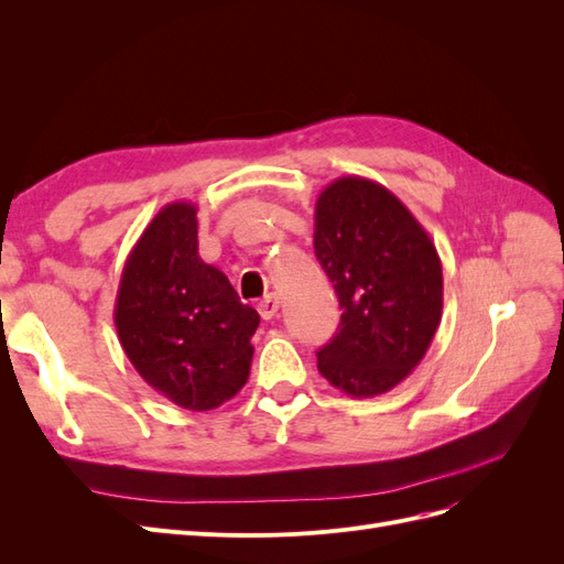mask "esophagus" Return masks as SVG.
<instances>
[{"label":"esophagus","instance_id":"34e87169","mask_svg":"<svg viewBox=\"0 0 564 564\" xmlns=\"http://www.w3.org/2000/svg\"><path fill=\"white\" fill-rule=\"evenodd\" d=\"M278 311H280V299H278V294H268V296H263L261 301H259V315L263 317V319H272L278 315Z\"/></svg>","mask_w":564,"mask_h":564}]
</instances>
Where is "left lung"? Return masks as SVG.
Masks as SVG:
<instances>
[{"label":"left lung","instance_id":"8db88e82","mask_svg":"<svg viewBox=\"0 0 564 564\" xmlns=\"http://www.w3.org/2000/svg\"><path fill=\"white\" fill-rule=\"evenodd\" d=\"M313 247L344 308L317 369L350 398L383 395L414 371L440 327L431 235L386 185L340 176L315 202Z\"/></svg>","mask_w":564,"mask_h":564}]
</instances>
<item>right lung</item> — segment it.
I'll use <instances>...</instances> for the list:
<instances>
[{
  "label": "right lung",
  "mask_w": 564,
  "mask_h": 564,
  "mask_svg": "<svg viewBox=\"0 0 564 564\" xmlns=\"http://www.w3.org/2000/svg\"><path fill=\"white\" fill-rule=\"evenodd\" d=\"M259 313L197 251V207L172 202L127 256L115 327L129 362L160 395L209 412L249 379Z\"/></svg>",
  "instance_id": "right-lung-1"
}]
</instances>
